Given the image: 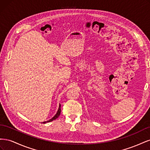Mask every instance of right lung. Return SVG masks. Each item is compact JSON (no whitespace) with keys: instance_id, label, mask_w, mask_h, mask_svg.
Wrapping results in <instances>:
<instances>
[{"instance_id":"obj_1","label":"right lung","mask_w":150,"mask_h":150,"mask_svg":"<svg viewBox=\"0 0 150 150\" xmlns=\"http://www.w3.org/2000/svg\"><path fill=\"white\" fill-rule=\"evenodd\" d=\"M61 104H59V109H58V110H57V113L54 116V117H52L51 119H50L49 120H48V121H44V122H42V123H44V124H45V123H46V122H51V121H53V120H56L57 117L59 116V115H60V114H61Z\"/></svg>"}]
</instances>
